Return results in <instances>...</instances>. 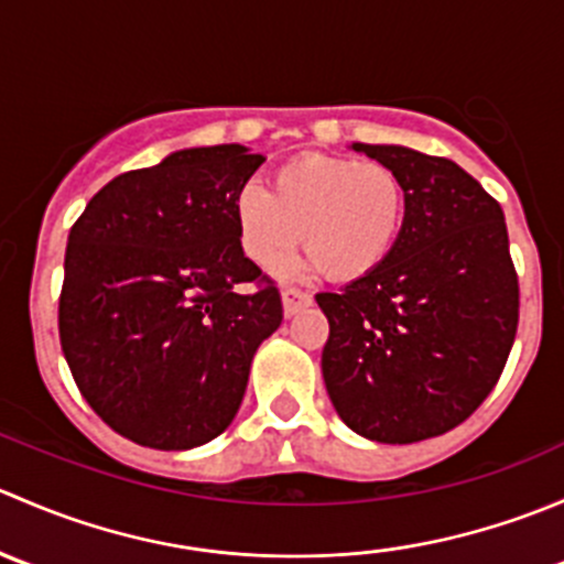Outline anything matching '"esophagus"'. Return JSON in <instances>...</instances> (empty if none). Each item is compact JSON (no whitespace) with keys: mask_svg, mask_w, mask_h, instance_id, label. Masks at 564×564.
<instances>
[{"mask_svg":"<svg viewBox=\"0 0 564 564\" xmlns=\"http://www.w3.org/2000/svg\"><path fill=\"white\" fill-rule=\"evenodd\" d=\"M281 300H283V314L286 316L300 314V311L308 308V305L314 303V297H311L308 292H300V289H283Z\"/></svg>","mask_w":564,"mask_h":564,"instance_id":"34e87169","label":"esophagus"}]
</instances>
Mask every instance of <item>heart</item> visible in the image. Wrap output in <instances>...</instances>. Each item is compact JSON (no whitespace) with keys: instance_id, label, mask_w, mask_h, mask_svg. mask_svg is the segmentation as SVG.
Returning <instances> with one entry per match:
<instances>
[{"instance_id":"obj_1","label":"heart","mask_w":564,"mask_h":564,"mask_svg":"<svg viewBox=\"0 0 564 564\" xmlns=\"http://www.w3.org/2000/svg\"><path fill=\"white\" fill-rule=\"evenodd\" d=\"M231 215L237 246L253 264H275L303 240L305 259L281 270H327L338 281H357L395 250L409 193L401 174L384 163L311 152L275 169L270 191L256 180L242 182Z\"/></svg>"}]
</instances>
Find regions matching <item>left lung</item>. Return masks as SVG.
<instances>
[{"label": "left lung", "mask_w": 564, "mask_h": 564, "mask_svg": "<svg viewBox=\"0 0 564 564\" xmlns=\"http://www.w3.org/2000/svg\"><path fill=\"white\" fill-rule=\"evenodd\" d=\"M351 150L401 174L409 215L377 272L316 294L324 384L355 434L412 445L494 390L519 327V275L502 207L458 163L398 144Z\"/></svg>", "instance_id": "left-lung-1"}]
</instances>
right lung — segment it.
I'll use <instances>...</instances> for the list:
<instances>
[{"mask_svg": "<svg viewBox=\"0 0 564 564\" xmlns=\"http://www.w3.org/2000/svg\"><path fill=\"white\" fill-rule=\"evenodd\" d=\"M264 155L191 147L113 176L73 224L59 340L78 390L135 445L191 451L224 434L281 294L237 246L231 198ZM240 282L260 289L240 295Z\"/></svg>", "mask_w": 564, "mask_h": 564, "instance_id": "add662e5", "label": "right lung"}]
</instances>
